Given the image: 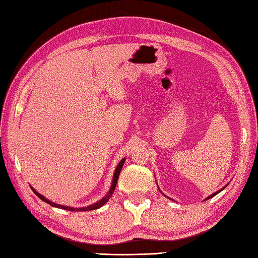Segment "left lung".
Here are the masks:
<instances>
[{"label":"left lung","mask_w":258,"mask_h":258,"mask_svg":"<svg viewBox=\"0 0 258 258\" xmlns=\"http://www.w3.org/2000/svg\"><path fill=\"white\" fill-rule=\"evenodd\" d=\"M227 185H228V184H227ZM227 185H226V186H227ZM226 186H224V187H223V188H221L220 190H217V191H215V193H213L212 195H210V196H208V197H206V199H205V201H206V200H210V199H212V197H214V196H215V195H217L218 193H221V191H222V190H223L224 188H225V187H226ZM168 199H169V197H168ZM171 200H172V199H171ZM172 201H173V200H172Z\"/></svg>","instance_id":"1"}]
</instances>
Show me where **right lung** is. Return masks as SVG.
<instances>
[{
  "label": "right lung",
  "instance_id": "right-lung-1",
  "mask_svg": "<svg viewBox=\"0 0 258 258\" xmlns=\"http://www.w3.org/2000/svg\"><path fill=\"white\" fill-rule=\"evenodd\" d=\"M124 162H125V157L123 158L122 161H120L118 164L116 168H115V172H114V175H113V179H112V184H111V187H109L107 194L103 197L102 200H100L98 202L94 203V204L92 205H89V206H85V207H72V206H65V205H59V204H56V203H54L50 200H47L46 197L43 196L42 194L37 193V190H35L34 188L32 187L31 188L32 190L34 191L35 195L38 197V199H41L43 202L47 203V204H50L51 206L53 207H56V208H62V210H67V211H71V212H86V211H93V210H97V208L102 207L105 203H107V201L111 199V196L113 195L114 193V189H115V186H116V183H117V179H118V176H119V173H120V169H122L123 165H124Z\"/></svg>",
  "mask_w": 258,
  "mask_h": 258
}]
</instances>
